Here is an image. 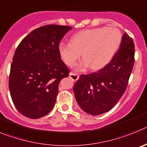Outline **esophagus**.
I'll list each match as a JSON object with an SVG mask.
<instances>
[{
	"label": "esophagus",
	"instance_id": "obj_1",
	"mask_svg": "<svg viewBox=\"0 0 147 147\" xmlns=\"http://www.w3.org/2000/svg\"><path fill=\"white\" fill-rule=\"evenodd\" d=\"M79 77H80V76H79V75L76 73H73V72H70L69 73V78L72 79V81H78L79 78Z\"/></svg>",
	"mask_w": 147,
	"mask_h": 147
}]
</instances>
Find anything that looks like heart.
<instances>
[{"mask_svg": "<svg viewBox=\"0 0 147 147\" xmlns=\"http://www.w3.org/2000/svg\"><path fill=\"white\" fill-rule=\"evenodd\" d=\"M121 42V33L113 27H98L82 30L72 38V42H61L58 52L67 66L72 67L84 53L85 58L78 68L91 66L92 69L104 68L112 61Z\"/></svg>", "mask_w": 147, "mask_h": 147, "instance_id": "heart-1", "label": "heart"}]
</instances>
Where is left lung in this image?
I'll use <instances>...</instances> for the list:
<instances>
[{
	"mask_svg": "<svg viewBox=\"0 0 147 147\" xmlns=\"http://www.w3.org/2000/svg\"><path fill=\"white\" fill-rule=\"evenodd\" d=\"M134 62L135 44L125 32L112 61L98 72L81 75L75 83L74 93L81 109L92 115L112 109L127 89Z\"/></svg>",
	"mask_w": 147,
	"mask_h": 147,
	"instance_id": "left-lung-1",
	"label": "left lung"
}]
</instances>
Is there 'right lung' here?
<instances>
[{"label": "right lung", "instance_id": "1", "mask_svg": "<svg viewBox=\"0 0 147 147\" xmlns=\"http://www.w3.org/2000/svg\"><path fill=\"white\" fill-rule=\"evenodd\" d=\"M71 29V26L45 25L32 31L18 46L9 87L14 105L23 115L38 119L53 109L60 81L69 73L58 46Z\"/></svg>", "mask_w": 147, "mask_h": 147}]
</instances>
